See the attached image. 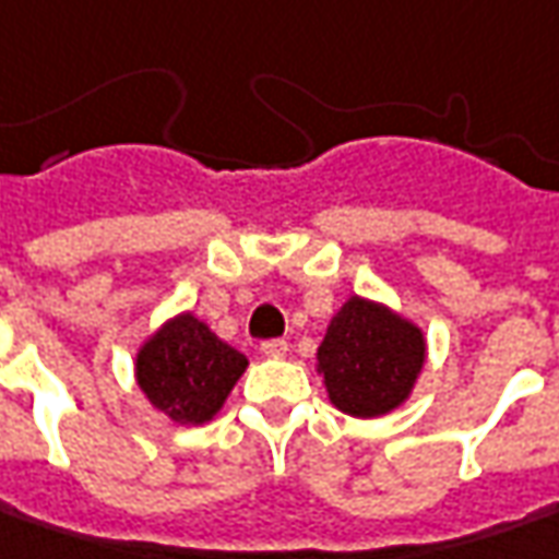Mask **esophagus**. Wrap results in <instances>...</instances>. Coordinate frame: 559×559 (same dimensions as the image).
Listing matches in <instances>:
<instances>
[{"label":"esophagus","instance_id":"34e87169","mask_svg":"<svg viewBox=\"0 0 559 559\" xmlns=\"http://www.w3.org/2000/svg\"><path fill=\"white\" fill-rule=\"evenodd\" d=\"M260 353L265 358H281L287 353V343H284V340H265L260 346Z\"/></svg>","mask_w":559,"mask_h":559}]
</instances>
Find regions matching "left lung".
<instances>
[{
	"mask_svg": "<svg viewBox=\"0 0 559 559\" xmlns=\"http://www.w3.org/2000/svg\"><path fill=\"white\" fill-rule=\"evenodd\" d=\"M427 358L424 331L390 306L349 297L318 346V374L343 414L380 417L412 395Z\"/></svg>",
	"mask_w": 559,
	"mask_h": 559,
	"instance_id": "obj_1",
	"label": "left lung"
}]
</instances>
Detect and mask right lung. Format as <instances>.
Instances as JSON below:
<instances>
[{
  "label": "right lung",
  "instance_id": "obj_1",
  "mask_svg": "<svg viewBox=\"0 0 559 559\" xmlns=\"http://www.w3.org/2000/svg\"><path fill=\"white\" fill-rule=\"evenodd\" d=\"M247 356L191 312L169 318L135 356V380L147 402L176 424H206L225 405Z\"/></svg>",
  "mask_w": 559,
  "mask_h": 559
}]
</instances>
